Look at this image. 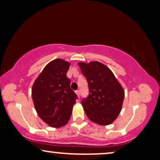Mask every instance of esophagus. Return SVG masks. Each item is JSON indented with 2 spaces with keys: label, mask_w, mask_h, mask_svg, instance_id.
Segmentation results:
<instances>
[{
  "label": "esophagus",
  "mask_w": 160,
  "mask_h": 160,
  "mask_svg": "<svg viewBox=\"0 0 160 160\" xmlns=\"http://www.w3.org/2000/svg\"><path fill=\"white\" fill-rule=\"evenodd\" d=\"M76 94H77V95H78V98H79V97H80V95H81V92H80V90H76Z\"/></svg>",
  "instance_id": "obj_1"
}]
</instances>
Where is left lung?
Returning a JSON list of instances; mask_svg holds the SVG:
<instances>
[{"label":"left lung","instance_id":"left-lung-1","mask_svg":"<svg viewBox=\"0 0 160 160\" xmlns=\"http://www.w3.org/2000/svg\"><path fill=\"white\" fill-rule=\"evenodd\" d=\"M78 66L87 78L90 91L88 98L82 101L85 113L98 125H109L121 111L123 88L111 70L101 62H79Z\"/></svg>","mask_w":160,"mask_h":160}]
</instances>
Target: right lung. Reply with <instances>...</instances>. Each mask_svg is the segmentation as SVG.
<instances>
[{
	"instance_id": "1",
	"label": "right lung",
	"mask_w": 160,
	"mask_h": 160,
	"mask_svg": "<svg viewBox=\"0 0 160 160\" xmlns=\"http://www.w3.org/2000/svg\"><path fill=\"white\" fill-rule=\"evenodd\" d=\"M70 63L62 59L49 62L33 84L32 100L39 118L51 127L67 124L77 95L70 88L67 72Z\"/></svg>"
}]
</instances>
